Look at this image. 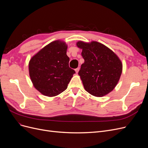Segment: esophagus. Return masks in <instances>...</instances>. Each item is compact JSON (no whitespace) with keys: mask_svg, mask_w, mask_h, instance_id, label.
Segmentation results:
<instances>
[{"mask_svg":"<svg viewBox=\"0 0 148 148\" xmlns=\"http://www.w3.org/2000/svg\"><path fill=\"white\" fill-rule=\"evenodd\" d=\"M79 69H80V68H76V69H75V73H79Z\"/></svg>","mask_w":148,"mask_h":148,"instance_id":"1","label":"esophagus"}]
</instances>
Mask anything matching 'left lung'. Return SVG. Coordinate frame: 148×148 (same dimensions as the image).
Returning a JSON list of instances; mask_svg holds the SVG:
<instances>
[{
  "label": "left lung",
  "instance_id": "8db88e82",
  "mask_svg": "<svg viewBox=\"0 0 148 148\" xmlns=\"http://www.w3.org/2000/svg\"><path fill=\"white\" fill-rule=\"evenodd\" d=\"M82 49L84 62L79 72L83 86L90 94L103 97L118 84L122 71V64L110 49L97 41L77 42Z\"/></svg>",
  "mask_w": 148,
  "mask_h": 148
}]
</instances>
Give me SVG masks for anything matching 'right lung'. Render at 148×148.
<instances>
[{"label": "right lung", "mask_w": 148, "mask_h": 148, "mask_svg": "<svg viewBox=\"0 0 148 148\" xmlns=\"http://www.w3.org/2000/svg\"><path fill=\"white\" fill-rule=\"evenodd\" d=\"M67 45L59 40L50 42L29 61V71L34 87L44 95L56 96L66 89L74 69L69 67Z\"/></svg>", "instance_id": "obj_1"}]
</instances>
